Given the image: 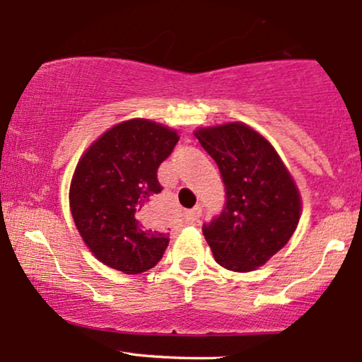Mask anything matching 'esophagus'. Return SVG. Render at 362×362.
<instances>
[{
	"mask_svg": "<svg viewBox=\"0 0 362 362\" xmlns=\"http://www.w3.org/2000/svg\"><path fill=\"white\" fill-rule=\"evenodd\" d=\"M201 213H202L201 206H195L194 209L187 211V214H185L187 223H195V221H199V218H201Z\"/></svg>",
	"mask_w": 362,
	"mask_h": 362,
	"instance_id": "esophagus-1",
	"label": "esophagus"
}]
</instances>
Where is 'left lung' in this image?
<instances>
[{"label":"left lung","instance_id":"8db88e82","mask_svg":"<svg viewBox=\"0 0 362 362\" xmlns=\"http://www.w3.org/2000/svg\"><path fill=\"white\" fill-rule=\"evenodd\" d=\"M221 172L226 204L202 226L214 260L228 271L250 272L289 242L301 218V195L277 151L243 122L194 132Z\"/></svg>","mask_w":362,"mask_h":362}]
</instances>
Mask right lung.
Masks as SVG:
<instances>
[{
  "label": "right lung",
  "mask_w": 362,
  "mask_h": 362,
  "mask_svg": "<svg viewBox=\"0 0 362 362\" xmlns=\"http://www.w3.org/2000/svg\"><path fill=\"white\" fill-rule=\"evenodd\" d=\"M178 143L177 131L149 119L115 124L90 144L69 187L78 233L107 267L126 274L153 269L168 233L153 211L161 192L158 167Z\"/></svg>",
  "instance_id": "right-lung-1"
}]
</instances>
